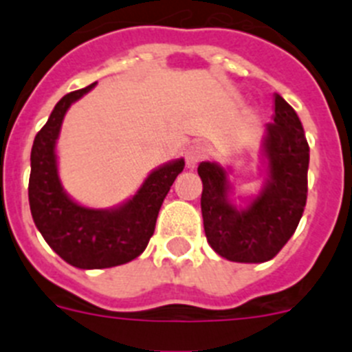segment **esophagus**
<instances>
[{
    "mask_svg": "<svg viewBox=\"0 0 352 352\" xmlns=\"http://www.w3.org/2000/svg\"><path fill=\"white\" fill-rule=\"evenodd\" d=\"M204 158H208V148L203 144H192L188 146L185 153V160L186 166L194 169V167L199 166V162H203Z\"/></svg>",
    "mask_w": 352,
    "mask_h": 352,
    "instance_id": "esophagus-1",
    "label": "esophagus"
}]
</instances>
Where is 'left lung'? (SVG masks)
<instances>
[{
  "label": "left lung",
  "instance_id": "obj_1",
  "mask_svg": "<svg viewBox=\"0 0 352 352\" xmlns=\"http://www.w3.org/2000/svg\"><path fill=\"white\" fill-rule=\"evenodd\" d=\"M264 151L270 178L259 197L245 210L227 201V173L203 162L201 211L208 243L219 256L234 263H264L282 250L296 231L309 192V142L296 111L275 95V116L266 126Z\"/></svg>",
  "mask_w": 352,
  "mask_h": 352
}]
</instances>
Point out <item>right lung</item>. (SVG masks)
Returning a JSON list of instances; mask_svg holds the SVG:
<instances>
[{
    "mask_svg": "<svg viewBox=\"0 0 352 352\" xmlns=\"http://www.w3.org/2000/svg\"><path fill=\"white\" fill-rule=\"evenodd\" d=\"M93 86L68 93L56 104L31 148L28 185L31 214L43 239L80 270L113 268L141 256L155 232L162 203L185 167V162L176 160L153 170L138 194L116 210H89L74 203L61 188L54 146L67 109Z\"/></svg>",
    "mask_w": 352,
    "mask_h": 352,
    "instance_id": "1",
    "label": "right lung"
}]
</instances>
